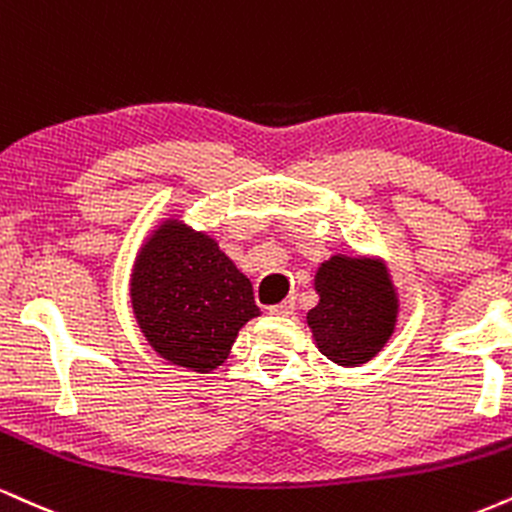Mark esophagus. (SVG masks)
<instances>
[{"label":"esophagus","mask_w":512,"mask_h":512,"mask_svg":"<svg viewBox=\"0 0 512 512\" xmlns=\"http://www.w3.org/2000/svg\"><path fill=\"white\" fill-rule=\"evenodd\" d=\"M269 312H272V315L288 317V315H293V303H291V300H283V303L269 307Z\"/></svg>","instance_id":"34e87169"}]
</instances>
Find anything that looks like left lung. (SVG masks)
I'll use <instances>...</instances> for the list:
<instances>
[{
	"mask_svg": "<svg viewBox=\"0 0 512 512\" xmlns=\"http://www.w3.org/2000/svg\"><path fill=\"white\" fill-rule=\"evenodd\" d=\"M319 303L307 312L317 348L343 367L365 365L386 346L398 298L384 264L334 255L315 276Z\"/></svg>",
	"mask_w": 512,
	"mask_h": 512,
	"instance_id": "obj_1",
	"label": "left lung"
}]
</instances>
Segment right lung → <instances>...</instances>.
Here are the masks:
<instances>
[{
    "label": "right lung",
    "instance_id": "obj_1",
    "mask_svg": "<svg viewBox=\"0 0 512 512\" xmlns=\"http://www.w3.org/2000/svg\"><path fill=\"white\" fill-rule=\"evenodd\" d=\"M131 303L155 353L193 372L217 369L240 326L260 317L248 276L217 240L178 219L164 221L140 248Z\"/></svg>",
    "mask_w": 512,
    "mask_h": 512
}]
</instances>
